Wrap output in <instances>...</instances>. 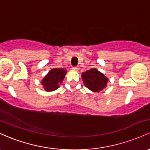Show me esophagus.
Here are the masks:
<instances>
[{"label":"esophagus","instance_id":"obj_1","mask_svg":"<svg viewBox=\"0 0 150 150\" xmlns=\"http://www.w3.org/2000/svg\"><path fill=\"white\" fill-rule=\"evenodd\" d=\"M72 70H76V71L79 70V67H78V66H75V67H72Z\"/></svg>","mask_w":150,"mask_h":150}]
</instances>
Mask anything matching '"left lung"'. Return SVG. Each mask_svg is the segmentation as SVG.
Returning a JSON list of instances; mask_svg holds the SVG:
<instances>
[{
	"mask_svg": "<svg viewBox=\"0 0 150 150\" xmlns=\"http://www.w3.org/2000/svg\"><path fill=\"white\" fill-rule=\"evenodd\" d=\"M82 79L86 88L93 92H99L106 87L108 79L97 69L92 68L82 73Z\"/></svg>",
	"mask_w": 150,
	"mask_h": 150,
	"instance_id": "obj_1",
	"label": "left lung"
}]
</instances>
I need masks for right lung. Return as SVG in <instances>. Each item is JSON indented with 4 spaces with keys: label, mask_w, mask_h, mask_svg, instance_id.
I'll return each instance as SVG.
<instances>
[{
    "label": "right lung",
    "mask_w": 150,
    "mask_h": 150,
    "mask_svg": "<svg viewBox=\"0 0 150 150\" xmlns=\"http://www.w3.org/2000/svg\"><path fill=\"white\" fill-rule=\"evenodd\" d=\"M67 70L62 68H54L47 73L42 80V85L46 91H53L59 87L64 80Z\"/></svg>",
    "instance_id": "obj_1"
}]
</instances>
